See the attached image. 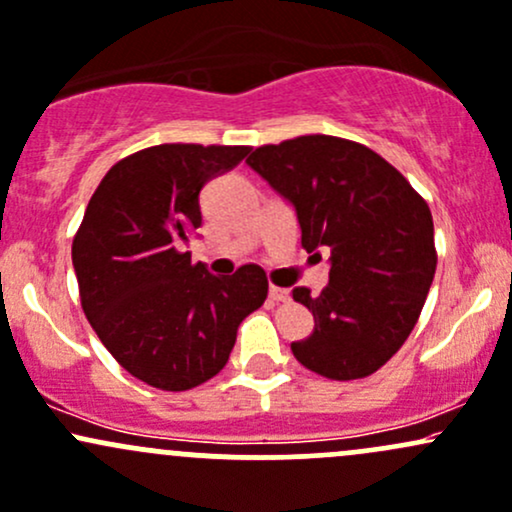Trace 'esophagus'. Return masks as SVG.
Here are the masks:
<instances>
[{
  "label": "esophagus",
  "mask_w": 512,
  "mask_h": 512,
  "mask_svg": "<svg viewBox=\"0 0 512 512\" xmlns=\"http://www.w3.org/2000/svg\"><path fill=\"white\" fill-rule=\"evenodd\" d=\"M268 298H271L273 302H288L290 293L285 288H276V285H273V288L268 290Z\"/></svg>",
  "instance_id": "obj_1"
}]
</instances>
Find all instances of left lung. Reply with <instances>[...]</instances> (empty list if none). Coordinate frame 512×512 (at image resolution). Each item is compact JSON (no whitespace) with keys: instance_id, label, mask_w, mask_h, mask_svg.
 Returning a JSON list of instances; mask_svg holds the SVG:
<instances>
[{"instance_id":"left-lung-1","label":"left lung","mask_w":512,"mask_h":512,"mask_svg":"<svg viewBox=\"0 0 512 512\" xmlns=\"http://www.w3.org/2000/svg\"><path fill=\"white\" fill-rule=\"evenodd\" d=\"M246 163L293 205L302 249H329L327 288H293L315 317L310 337L290 344L295 359L332 381L371 376L410 337L430 293V207L378 153L337 136L261 146Z\"/></svg>"}]
</instances>
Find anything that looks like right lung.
<instances>
[{"label": "right lung", "instance_id": "right-lung-1", "mask_svg": "<svg viewBox=\"0 0 512 512\" xmlns=\"http://www.w3.org/2000/svg\"><path fill=\"white\" fill-rule=\"evenodd\" d=\"M249 146L161 144L109 168L73 241L85 317L131 376L161 390L210 381L236 329L268 295L261 266L217 278L183 251L202 227L200 192Z\"/></svg>", "mask_w": 512, "mask_h": 512}]
</instances>
